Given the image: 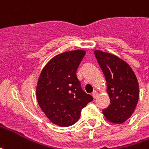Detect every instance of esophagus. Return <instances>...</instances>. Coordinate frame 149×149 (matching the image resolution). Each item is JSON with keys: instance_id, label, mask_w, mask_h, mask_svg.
I'll return each instance as SVG.
<instances>
[{"instance_id": "1", "label": "esophagus", "mask_w": 149, "mask_h": 149, "mask_svg": "<svg viewBox=\"0 0 149 149\" xmlns=\"http://www.w3.org/2000/svg\"><path fill=\"white\" fill-rule=\"evenodd\" d=\"M97 95H98V91L95 90V91L92 92V96H93V98H96Z\"/></svg>"}]
</instances>
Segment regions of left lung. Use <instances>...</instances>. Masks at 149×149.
I'll return each instance as SVG.
<instances>
[{
    "label": "left lung",
    "mask_w": 149,
    "mask_h": 149,
    "mask_svg": "<svg viewBox=\"0 0 149 149\" xmlns=\"http://www.w3.org/2000/svg\"><path fill=\"white\" fill-rule=\"evenodd\" d=\"M107 81L111 103L102 110L108 122L122 124L129 119L139 100V84L133 69L125 61L110 53L94 51Z\"/></svg>",
    "instance_id": "obj_1"
}]
</instances>
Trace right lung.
<instances>
[{
  "instance_id": "obj_1",
  "label": "right lung",
  "mask_w": 149,
  "mask_h": 149,
  "mask_svg": "<svg viewBox=\"0 0 149 149\" xmlns=\"http://www.w3.org/2000/svg\"><path fill=\"white\" fill-rule=\"evenodd\" d=\"M83 49L56 55L42 69L36 86V99L47 118L55 125H73L80 111L93 100L80 87L77 69L84 57Z\"/></svg>"
}]
</instances>
